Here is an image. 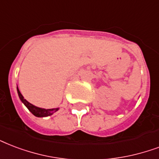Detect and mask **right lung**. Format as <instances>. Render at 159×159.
<instances>
[{
    "mask_svg": "<svg viewBox=\"0 0 159 159\" xmlns=\"http://www.w3.org/2000/svg\"><path fill=\"white\" fill-rule=\"evenodd\" d=\"M17 89V93L18 96H19V98L21 101L25 106L27 107L29 111L37 117H48V116H51L52 115L54 112H56L57 111L59 110V107H56V108H50V109H46V108H42V107H38L34 106L33 104L30 103L28 101H26V99L24 98V97L21 95V93L18 89V87L16 88Z\"/></svg>",
    "mask_w": 159,
    "mask_h": 159,
    "instance_id": "obj_1",
    "label": "right lung"
}]
</instances>
